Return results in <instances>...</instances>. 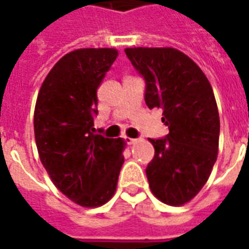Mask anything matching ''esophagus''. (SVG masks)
<instances>
[{
	"label": "esophagus",
	"instance_id": "34e87169",
	"mask_svg": "<svg viewBox=\"0 0 249 249\" xmlns=\"http://www.w3.org/2000/svg\"><path fill=\"white\" fill-rule=\"evenodd\" d=\"M125 141H126V144L133 145V144H136V142L139 141V139H130V137H125Z\"/></svg>",
	"mask_w": 249,
	"mask_h": 249
}]
</instances>
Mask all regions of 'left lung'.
<instances>
[{"label":"left lung","mask_w":249,"mask_h":249,"mask_svg":"<svg viewBox=\"0 0 249 249\" xmlns=\"http://www.w3.org/2000/svg\"><path fill=\"white\" fill-rule=\"evenodd\" d=\"M125 54L145 81L148 108H161L169 129L162 139H149L151 191L162 203L183 205L200 192L217 159L220 119L212 87L178 49L128 48Z\"/></svg>","instance_id":"8db88e82"}]
</instances>
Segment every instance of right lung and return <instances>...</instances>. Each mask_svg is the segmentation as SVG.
<instances>
[{
    "instance_id": "add662e5",
    "label": "right lung",
    "mask_w": 249,
    "mask_h": 249,
    "mask_svg": "<svg viewBox=\"0 0 249 249\" xmlns=\"http://www.w3.org/2000/svg\"><path fill=\"white\" fill-rule=\"evenodd\" d=\"M117 57L110 48L77 49L52 68L35 109L40 160L52 181L81 207H100L113 196L124 162L123 139L93 133L97 89Z\"/></svg>"
}]
</instances>
